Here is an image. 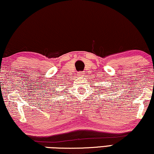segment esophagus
<instances>
[{
    "label": "esophagus",
    "mask_w": 154,
    "mask_h": 154,
    "mask_svg": "<svg viewBox=\"0 0 154 154\" xmlns=\"http://www.w3.org/2000/svg\"><path fill=\"white\" fill-rule=\"evenodd\" d=\"M78 75H79V76H82V75H84V73L83 72H79V73H78Z\"/></svg>",
    "instance_id": "obj_1"
}]
</instances>
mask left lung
I'll use <instances>...</instances> for the list:
<instances>
[{"mask_svg":"<svg viewBox=\"0 0 154 154\" xmlns=\"http://www.w3.org/2000/svg\"><path fill=\"white\" fill-rule=\"evenodd\" d=\"M101 91H102V90H101Z\"/></svg>","mask_w":154,"mask_h":154,"instance_id":"8db88e82","label":"left lung"}]
</instances>
